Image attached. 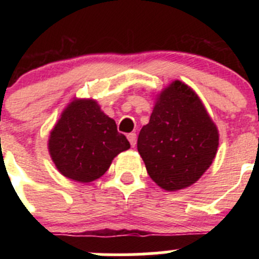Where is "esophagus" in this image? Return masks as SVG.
Wrapping results in <instances>:
<instances>
[{"instance_id": "obj_1", "label": "esophagus", "mask_w": 259, "mask_h": 259, "mask_svg": "<svg viewBox=\"0 0 259 259\" xmlns=\"http://www.w3.org/2000/svg\"><path fill=\"white\" fill-rule=\"evenodd\" d=\"M127 137H128V141H130V144H131L132 146H136V143H137L136 134H130Z\"/></svg>"}]
</instances>
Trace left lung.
Listing matches in <instances>:
<instances>
[{
	"instance_id": "8db88e82",
	"label": "left lung",
	"mask_w": 259,
	"mask_h": 259,
	"mask_svg": "<svg viewBox=\"0 0 259 259\" xmlns=\"http://www.w3.org/2000/svg\"><path fill=\"white\" fill-rule=\"evenodd\" d=\"M219 131L193 89L175 80L155 96L137 150L153 182L167 192L188 188L211 166Z\"/></svg>"
}]
</instances>
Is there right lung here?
I'll return each mask as SVG.
<instances>
[{"instance_id": "obj_1", "label": "right lung", "mask_w": 259, "mask_h": 259, "mask_svg": "<svg viewBox=\"0 0 259 259\" xmlns=\"http://www.w3.org/2000/svg\"><path fill=\"white\" fill-rule=\"evenodd\" d=\"M130 146L116 130L115 120L93 98L75 97L62 111L48 140L57 170L79 183L100 179L114 158Z\"/></svg>"}]
</instances>
